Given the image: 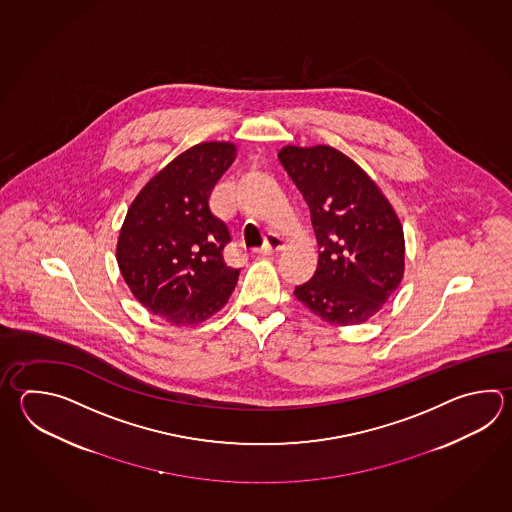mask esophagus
Returning a JSON list of instances; mask_svg holds the SVG:
<instances>
[{"label":"esophagus","mask_w":512,"mask_h":512,"mask_svg":"<svg viewBox=\"0 0 512 512\" xmlns=\"http://www.w3.org/2000/svg\"><path fill=\"white\" fill-rule=\"evenodd\" d=\"M284 246H286V242H284L282 237L275 235V233H268V237H266V244H264L262 248H257L255 253H259V255H272V253L284 250Z\"/></svg>","instance_id":"obj_1"}]
</instances>
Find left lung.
Listing matches in <instances>:
<instances>
[{
    "mask_svg": "<svg viewBox=\"0 0 512 512\" xmlns=\"http://www.w3.org/2000/svg\"><path fill=\"white\" fill-rule=\"evenodd\" d=\"M279 160L310 206L319 244L317 270L295 297L326 323H366L405 273L396 209L365 169L334 147L284 146Z\"/></svg>",
    "mask_w": 512,
    "mask_h": 512,
    "instance_id": "8db88e82",
    "label": "left lung"
}]
</instances>
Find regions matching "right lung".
<instances>
[{
	"label": "right lung",
	"instance_id": "1",
	"mask_svg": "<svg viewBox=\"0 0 512 512\" xmlns=\"http://www.w3.org/2000/svg\"><path fill=\"white\" fill-rule=\"evenodd\" d=\"M237 157L233 142L189 147L127 209L116 262L136 301L173 326H197L228 303L239 270L224 261L230 230L209 197Z\"/></svg>",
	"mask_w": 512,
	"mask_h": 512
}]
</instances>
